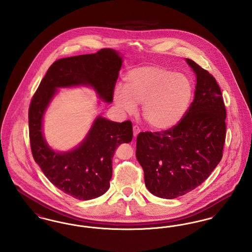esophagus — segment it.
Masks as SVG:
<instances>
[{"instance_id": "34e87169", "label": "esophagus", "mask_w": 252, "mask_h": 252, "mask_svg": "<svg viewBox=\"0 0 252 252\" xmlns=\"http://www.w3.org/2000/svg\"><path fill=\"white\" fill-rule=\"evenodd\" d=\"M141 132V128L138 126H133V136L136 138L137 135Z\"/></svg>"}]
</instances>
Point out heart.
Listing matches in <instances>:
<instances>
[{
    "label": "heart",
    "mask_w": 252,
    "mask_h": 252,
    "mask_svg": "<svg viewBox=\"0 0 252 252\" xmlns=\"http://www.w3.org/2000/svg\"><path fill=\"white\" fill-rule=\"evenodd\" d=\"M124 88L114 90L116 105L126 112L136 110L143 104V116L158 130L173 127L187 111L192 96L191 81L183 74L167 68L147 65L127 72Z\"/></svg>",
    "instance_id": "b5f03b06"
}]
</instances>
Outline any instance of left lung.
<instances>
[{
	"label": "left lung",
	"mask_w": 252,
	"mask_h": 252,
	"mask_svg": "<svg viewBox=\"0 0 252 252\" xmlns=\"http://www.w3.org/2000/svg\"><path fill=\"white\" fill-rule=\"evenodd\" d=\"M196 76L194 99L173 127L141 132L136 157L144 169L146 188L173 199L191 192L220 162L226 139V108L216 78L186 59Z\"/></svg>",
	"instance_id": "8db88e82"
}]
</instances>
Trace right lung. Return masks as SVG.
I'll use <instances>...</instances> for the list:
<instances>
[{"mask_svg": "<svg viewBox=\"0 0 252 252\" xmlns=\"http://www.w3.org/2000/svg\"><path fill=\"white\" fill-rule=\"evenodd\" d=\"M122 62L112 49L57 60L30 103L29 138L35 161L57 188L79 200L94 199L108 191L112 158L121 144L131 142V122L116 123L99 116L81 144L72 151L60 153L43 137V115L58 88L91 86L101 99L111 103Z\"/></svg>", "mask_w": 252, "mask_h": 252, "instance_id": "obj_1", "label": "right lung"}]
</instances>
